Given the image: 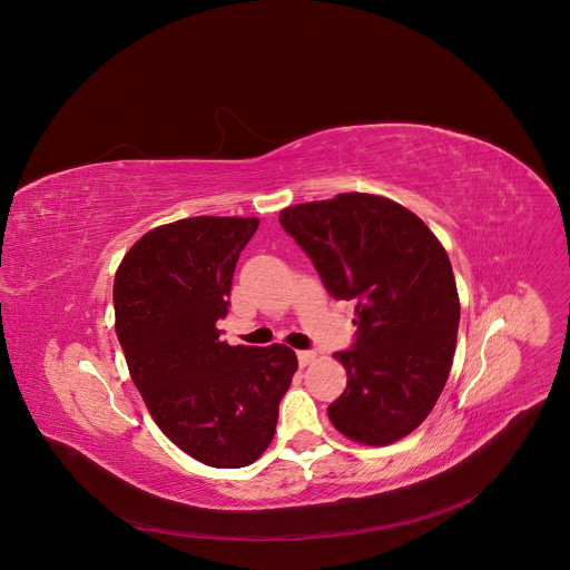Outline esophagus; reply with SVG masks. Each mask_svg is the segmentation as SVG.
I'll return each mask as SVG.
<instances>
[{
	"instance_id": "1",
	"label": "esophagus",
	"mask_w": 570,
	"mask_h": 570,
	"mask_svg": "<svg viewBox=\"0 0 570 570\" xmlns=\"http://www.w3.org/2000/svg\"><path fill=\"white\" fill-rule=\"evenodd\" d=\"M315 351H297V362L299 366H308L313 360H315Z\"/></svg>"
}]
</instances>
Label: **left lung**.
<instances>
[{"label": "left lung", "mask_w": 570, "mask_h": 570, "mask_svg": "<svg viewBox=\"0 0 570 570\" xmlns=\"http://www.w3.org/2000/svg\"><path fill=\"white\" fill-rule=\"evenodd\" d=\"M335 299L355 304L351 348L335 357L346 390L328 405L337 432L364 445L412 434L450 375L459 293L450 257L407 208L375 195H337L279 213Z\"/></svg>", "instance_id": "8db88e82"}]
</instances>
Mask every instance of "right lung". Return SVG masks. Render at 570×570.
I'll return each mask as SVG.
<instances>
[{"instance_id":"right-lung-1","label":"right lung","mask_w":570,"mask_h":570,"mask_svg":"<svg viewBox=\"0 0 570 570\" xmlns=\"http://www.w3.org/2000/svg\"><path fill=\"white\" fill-rule=\"evenodd\" d=\"M255 217H193L142 235L114 279L116 335L160 432L210 468H246L271 445L297 371L284 344L230 346L237 259Z\"/></svg>"}]
</instances>
